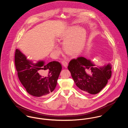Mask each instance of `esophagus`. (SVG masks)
Listing matches in <instances>:
<instances>
[{"mask_svg": "<svg viewBox=\"0 0 128 128\" xmlns=\"http://www.w3.org/2000/svg\"><path fill=\"white\" fill-rule=\"evenodd\" d=\"M61 63H62V65H63L64 67H65V68H67V66H68V63H67L66 61H62V62H61Z\"/></svg>", "mask_w": 128, "mask_h": 128, "instance_id": "1", "label": "esophagus"}]
</instances>
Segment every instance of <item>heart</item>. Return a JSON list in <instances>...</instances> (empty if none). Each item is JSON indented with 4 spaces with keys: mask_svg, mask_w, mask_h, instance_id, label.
I'll return each instance as SVG.
<instances>
[{
    "mask_svg": "<svg viewBox=\"0 0 128 128\" xmlns=\"http://www.w3.org/2000/svg\"><path fill=\"white\" fill-rule=\"evenodd\" d=\"M86 30L78 26L68 28L58 36V40L63 41V48L68 55L76 56L79 55L85 46Z\"/></svg>",
    "mask_w": 128,
    "mask_h": 128,
    "instance_id": "obj_1",
    "label": "heart"
}]
</instances>
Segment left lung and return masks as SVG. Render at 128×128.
<instances>
[{
    "label": "left lung",
    "mask_w": 128,
    "mask_h": 128,
    "mask_svg": "<svg viewBox=\"0 0 128 128\" xmlns=\"http://www.w3.org/2000/svg\"><path fill=\"white\" fill-rule=\"evenodd\" d=\"M94 62L82 56L73 58L69 62L68 68L76 86L84 94H95L106 85L111 76L110 63L99 67ZM91 72L90 75L86 71Z\"/></svg>",
    "instance_id": "left-lung-1"
}]
</instances>
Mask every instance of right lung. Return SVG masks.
Segmentation results:
<instances>
[{"label":"right lung","mask_w":128,"mask_h":128,"mask_svg":"<svg viewBox=\"0 0 128 128\" xmlns=\"http://www.w3.org/2000/svg\"><path fill=\"white\" fill-rule=\"evenodd\" d=\"M15 64L18 79L30 94L46 98L52 94L62 69L60 62L51 61L45 64L44 61L40 60L35 63L16 49Z\"/></svg>","instance_id":"obj_1"}]
</instances>
